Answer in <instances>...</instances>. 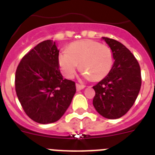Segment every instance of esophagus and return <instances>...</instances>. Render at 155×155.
<instances>
[{
    "label": "esophagus",
    "mask_w": 155,
    "mask_h": 155,
    "mask_svg": "<svg viewBox=\"0 0 155 155\" xmlns=\"http://www.w3.org/2000/svg\"><path fill=\"white\" fill-rule=\"evenodd\" d=\"M75 86H76V90H77L78 92H79V91H80V90H82V89H84V85H81V84H76V85H75Z\"/></svg>",
    "instance_id": "34e87169"
}]
</instances>
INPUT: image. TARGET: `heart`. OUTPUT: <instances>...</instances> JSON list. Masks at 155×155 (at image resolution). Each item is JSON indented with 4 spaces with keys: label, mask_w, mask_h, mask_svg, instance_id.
<instances>
[{
    "label": "heart",
    "mask_w": 155,
    "mask_h": 155,
    "mask_svg": "<svg viewBox=\"0 0 155 155\" xmlns=\"http://www.w3.org/2000/svg\"><path fill=\"white\" fill-rule=\"evenodd\" d=\"M58 63L62 74L71 79L80 66L92 76L99 80L108 75L113 65V55L108 47L93 40L85 39L72 42L68 51L59 53ZM87 76H89L86 73Z\"/></svg>",
    "instance_id": "b5f03b06"
}]
</instances>
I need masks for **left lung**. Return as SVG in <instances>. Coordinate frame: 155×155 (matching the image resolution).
<instances>
[{"mask_svg": "<svg viewBox=\"0 0 155 155\" xmlns=\"http://www.w3.org/2000/svg\"><path fill=\"white\" fill-rule=\"evenodd\" d=\"M113 55V68L106 77L93 86L96 92L93 106L108 119L124 116L134 104L139 93L142 77L139 63L130 50L108 38H102Z\"/></svg>", "mask_w": 155, "mask_h": 155, "instance_id": "8db88e82", "label": "left lung"}]
</instances>
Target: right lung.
I'll use <instances>...</instances> for the list:
<instances>
[{"mask_svg": "<svg viewBox=\"0 0 155 155\" xmlns=\"http://www.w3.org/2000/svg\"><path fill=\"white\" fill-rule=\"evenodd\" d=\"M58 52L55 42L43 41L21 58L16 71L18 100L26 115L39 124L59 120L76 92L75 82L61 75Z\"/></svg>", "mask_w": 155, "mask_h": 155, "instance_id": "add662e5", "label": "right lung"}]
</instances>
